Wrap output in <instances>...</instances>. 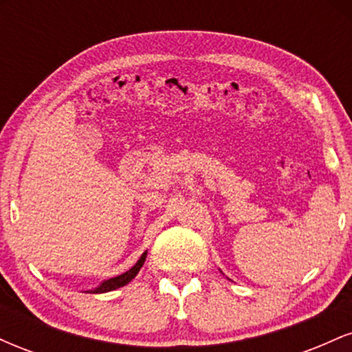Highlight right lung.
<instances>
[{"label": "right lung", "mask_w": 352, "mask_h": 352, "mask_svg": "<svg viewBox=\"0 0 352 352\" xmlns=\"http://www.w3.org/2000/svg\"><path fill=\"white\" fill-rule=\"evenodd\" d=\"M145 258H147V252L142 253V256L137 260V263L132 266L129 272L119 274V276L109 278V280L100 283L98 288L89 289V293H107V292H114V289H117V288H122V286L127 285V283H131L137 276V273L140 272V268H142L145 263Z\"/></svg>", "instance_id": "obj_1"}]
</instances>
